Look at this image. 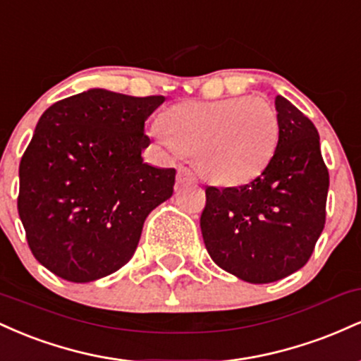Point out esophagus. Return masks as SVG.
Returning a JSON list of instances; mask_svg holds the SVG:
<instances>
[{
    "label": "esophagus",
    "mask_w": 361,
    "mask_h": 361,
    "mask_svg": "<svg viewBox=\"0 0 361 361\" xmlns=\"http://www.w3.org/2000/svg\"><path fill=\"white\" fill-rule=\"evenodd\" d=\"M178 183H195L197 181V176H195L193 169L190 168H180L178 169Z\"/></svg>",
    "instance_id": "1"
}]
</instances>
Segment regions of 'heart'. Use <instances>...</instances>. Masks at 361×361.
<instances>
[{
  "mask_svg": "<svg viewBox=\"0 0 361 361\" xmlns=\"http://www.w3.org/2000/svg\"><path fill=\"white\" fill-rule=\"evenodd\" d=\"M279 115L261 98L186 100L169 106L152 135L171 152L195 154L202 175L217 185L255 180L279 144Z\"/></svg>",
  "mask_w": 361,
  "mask_h": 361,
  "instance_id": "obj_1",
  "label": "heart"
}]
</instances>
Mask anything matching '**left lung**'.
<instances>
[{"instance_id": "left-lung-1", "label": "left lung", "mask_w": 361, "mask_h": 361, "mask_svg": "<svg viewBox=\"0 0 361 361\" xmlns=\"http://www.w3.org/2000/svg\"><path fill=\"white\" fill-rule=\"evenodd\" d=\"M280 134L270 164L250 183L205 188L202 235L215 264L271 283L307 263L326 224L329 173L314 123L276 97Z\"/></svg>"}]
</instances>
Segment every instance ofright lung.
I'll list each match as a JSON object with an SVG mask.
<instances>
[{
    "label": "right lung",
    "mask_w": 361,
    "mask_h": 361,
    "mask_svg": "<svg viewBox=\"0 0 361 361\" xmlns=\"http://www.w3.org/2000/svg\"><path fill=\"white\" fill-rule=\"evenodd\" d=\"M164 97L88 90L49 106L20 161L18 214L32 255L86 283L134 256L144 221L173 195L176 169L144 163V122Z\"/></svg>",
    "instance_id": "obj_1"
}]
</instances>
